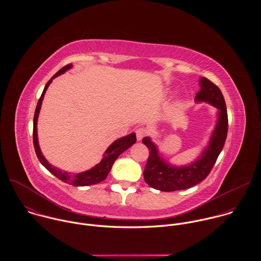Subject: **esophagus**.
<instances>
[{
	"instance_id": "esophagus-1",
	"label": "esophagus",
	"mask_w": 261,
	"mask_h": 261,
	"mask_svg": "<svg viewBox=\"0 0 261 261\" xmlns=\"http://www.w3.org/2000/svg\"><path fill=\"white\" fill-rule=\"evenodd\" d=\"M136 137H137V140H141L144 136L147 135L148 131L145 129V128H138L136 129Z\"/></svg>"
}]
</instances>
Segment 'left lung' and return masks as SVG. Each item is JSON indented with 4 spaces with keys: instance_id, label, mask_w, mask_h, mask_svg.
Wrapping results in <instances>:
<instances>
[{
    "instance_id": "8db88e82",
    "label": "left lung",
    "mask_w": 261,
    "mask_h": 261,
    "mask_svg": "<svg viewBox=\"0 0 261 261\" xmlns=\"http://www.w3.org/2000/svg\"><path fill=\"white\" fill-rule=\"evenodd\" d=\"M196 101H205L219 109V119L216 129L205 151L189 166L172 167L159 157L156 145L148 137L142 139L148 148V158L143 170V177L152 188L172 192L193 187L202 181L211 172L219 154L224 146L227 131L228 117L224 97L220 89L205 77L200 79V90L196 93Z\"/></svg>"
}]
</instances>
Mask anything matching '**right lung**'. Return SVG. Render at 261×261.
<instances>
[{
	"label": "right lung",
	"mask_w": 261,
	"mask_h": 261,
	"mask_svg": "<svg viewBox=\"0 0 261 261\" xmlns=\"http://www.w3.org/2000/svg\"><path fill=\"white\" fill-rule=\"evenodd\" d=\"M71 67H72V64H68V65L64 66L47 82V84H46V86H45V88H44V90L41 94V97L39 98L38 104H37L36 110H35L34 122H33V141H34V147H35V152H36L37 157H38L40 163L50 173H53L55 176H57L59 179L63 180L64 182L70 184L72 186H90V185L98 184V182H100V181H102L103 179L106 178L107 174L109 173V171H110L111 167H113V164L115 163L117 158L123 152H125L127 148H129L133 143L136 142V136H135V133H131V134L125 136V137H122V138L116 140L113 144H111L107 148L101 162L99 164H97L94 168H92V169H90L86 172L71 174L70 172L62 171L61 169L53 166L51 164H49L47 162V160L41 154L40 147H39V144H38V137H37V119H38V115H39V110H40V107H41V104H42V100H43L45 91L47 90L48 86L50 85V83L53 82V80L55 77H57L58 75H60V74L64 73L65 71H67Z\"/></svg>",
	"instance_id": "add662e5"
}]
</instances>
